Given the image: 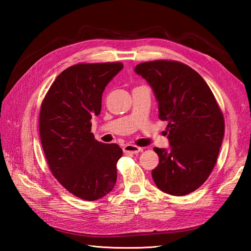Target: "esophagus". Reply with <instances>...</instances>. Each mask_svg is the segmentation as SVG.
I'll return each instance as SVG.
<instances>
[{
	"label": "esophagus",
	"mask_w": 251,
	"mask_h": 251,
	"mask_svg": "<svg viewBox=\"0 0 251 251\" xmlns=\"http://www.w3.org/2000/svg\"><path fill=\"white\" fill-rule=\"evenodd\" d=\"M142 150V148L135 146V145H126L124 148H123V151L124 153H130V154H137L139 153Z\"/></svg>",
	"instance_id": "34e87169"
}]
</instances>
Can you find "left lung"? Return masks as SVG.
I'll list each match as a JSON object with an SVG mask.
<instances>
[{
	"label": "left lung",
	"mask_w": 251,
	"mask_h": 251,
	"mask_svg": "<svg viewBox=\"0 0 251 251\" xmlns=\"http://www.w3.org/2000/svg\"><path fill=\"white\" fill-rule=\"evenodd\" d=\"M136 73L151 85L158 119L167 121L170 150L154 148L159 163L152 170L157 188L183 196L197 190L217 163L225 135V117L199 73L176 60L141 62Z\"/></svg>",
	"instance_id": "1"
}]
</instances>
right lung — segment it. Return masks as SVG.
Wrapping results in <instances>:
<instances>
[{"instance_id": "right-lung-1", "label": "right lung", "mask_w": 251, "mask_h": 251, "mask_svg": "<svg viewBox=\"0 0 251 251\" xmlns=\"http://www.w3.org/2000/svg\"><path fill=\"white\" fill-rule=\"evenodd\" d=\"M122 69V62L69 67L42 101L40 137L50 173L63 188L84 201L105 196L116 182L122 149L96 140L90 120L100 114L103 90Z\"/></svg>"}]
</instances>
